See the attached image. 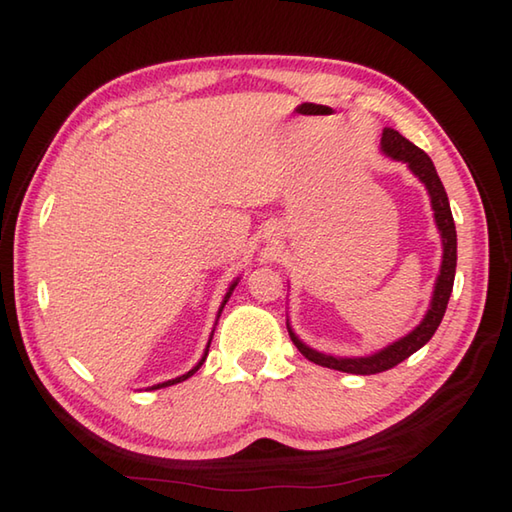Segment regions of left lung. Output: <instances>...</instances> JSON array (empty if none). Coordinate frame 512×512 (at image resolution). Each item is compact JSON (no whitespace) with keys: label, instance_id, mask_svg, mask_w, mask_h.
<instances>
[{"label":"left lung","instance_id":"obj_1","mask_svg":"<svg viewBox=\"0 0 512 512\" xmlns=\"http://www.w3.org/2000/svg\"><path fill=\"white\" fill-rule=\"evenodd\" d=\"M380 151H383V154L391 160L405 162L409 171L424 184V189H427V193H429L433 220H436L440 239H442V264H440L436 286H433V295H431V303H429L427 312H424L422 321L409 334L400 336L398 341L389 343L387 347H383V350L367 354V356L323 354L319 350H314V347L303 343L295 334V330H292L290 321H286L292 343L297 345V350L306 356L308 361L317 363L321 367L339 369V372L363 374V376L385 372V369H391L394 365L402 363L413 352H418L422 345L429 343L431 336L438 330L444 312H447V303H449L451 290H453V279H455V266H458V235H455V222L451 215L447 191H444V187H442L440 176H438L436 167H433L431 158L424 154L420 147L409 143L405 136L398 134L396 129H391V127L383 129V136H380Z\"/></svg>","mask_w":512,"mask_h":512}]
</instances>
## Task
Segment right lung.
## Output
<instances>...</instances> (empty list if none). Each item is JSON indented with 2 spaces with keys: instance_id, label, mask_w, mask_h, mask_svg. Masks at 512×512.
<instances>
[{
  "instance_id": "obj_1",
  "label": "right lung",
  "mask_w": 512,
  "mask_h": 512,
  "mask_svg": "<svg viewBox=\"0 0 512 512\" xmlns=\"http://www.w3.org/2000/svg\"><path fill=\"white\" fill-rule=\"evenodd\" d=\"M239 284V277L237 279H233V284L228 286V290H226V295H224V299H222V306H220V310H217V319H220V314H222V310H224V306H226V301L231 299V295H233V290H235V286ZM215 325H217V321H215ZM213 332H215V328H213ZM213 332H211V336H209V343H206V350H204V354H202V358L198 363H195L187 374H182V376H178V378H171V380H165V383H158V385H154V387H147V389H160V387H169V385H176V383H182V380H187L189 376H193L195 372H198V369L202 367V363L206 361V354H209V347H211V339H213Z\"/></svg>"
}]
</instances>
